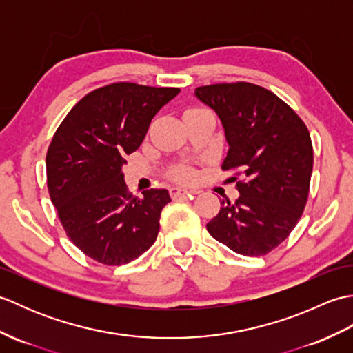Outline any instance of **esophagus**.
Wrapping results in <instances>:
<instances>
[{
	"instance_id": "esophagus-1",
	"label": "esophagus",
	"mask_w": 353,
	"mask_h": 353,
	"mask_svg": "<svg viewBox=\"0 0 353 353\" xmlns=\"http://www.w3.org/2000/svg\"><path fill=\"white\" fill-rule=\"evenodd\" d=\"M170 194L172 199H177V197H186V196H192V194H197V191H190V190H185L181 188V186H172L170 190Z\"/></svg>"
}]
</instances>
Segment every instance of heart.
I'll return each mask as SVG.
<instances>
[{
	"instance_id": "1",
	"label": "heart",
	"mask_w": 353,
	"mask_h": 353,
	"mask_svg": "<svg viewBox=\"0 0 353 353\" xmlns=\"http://www.w3.org/2000/svg\"><path fill=\"white\" fill-rule=\"evenodd\" d=\"M176 176L179 179H182V181H190V179L192 177V171L188 168H182L176 172Z\"/></svg>"
}]
</instances>
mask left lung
Here are the masks:
<instances>
[{"mask_svg": "<svg viewBox=\"0 0 353 353\" xmlns=\"http://www.w3.org/2000/svg\"><path fill=\"white\" fill-rule=\"evenodd\" d=\"M194 94L223 124L229 150L221 168L241 177L239 197L234 203L221 200L206 229L235 253L267 254L296 228L308 200L314 162L310 132L287 103L258 85L216 83L196 88Z\"/></svg>", "mask_w": 353, "mask_h": 353, "instance_id": "left-lung-1", "label": "left lung"}]
</instances>
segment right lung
I'll return each instance as SVG.
<instances>
[{"label": "right lung", "instance_id": "obj_1", "mask_svg": "<svg viewBox=\"0 0 353 353\" xmlns=\"http://www.w3.org/2000/svg\"><path fill=\"white\" fill-rule=\"evenodd\" d=\"M179 88L119 81L85 95L59 125L47 152V183L74 245L104 265L141 256L156 241L167 190L127 191L121 172L153 117Z\"/></svg>", "mask_w": 353, "mask_h": 353}]
</instances>
